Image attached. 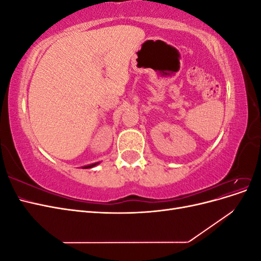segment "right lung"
<instances>
[{
	"instance_id": "right-lung-1",
	"label": "right lung",
	"mask_w": 261,
	"mask_h": 261,
	"mask_svg": "<svg viewBox=\"0 0 261 261\" xmlns=\"http://www.w3.org/2000/svg\"><path fill=\"white\" fill-rule=\"evenodd\" d=\"M100 162H94V163H91V164H88V165H85V167H83V169H91L93 167H96V165H98Z\"/></svg>"
}]
</instances>
